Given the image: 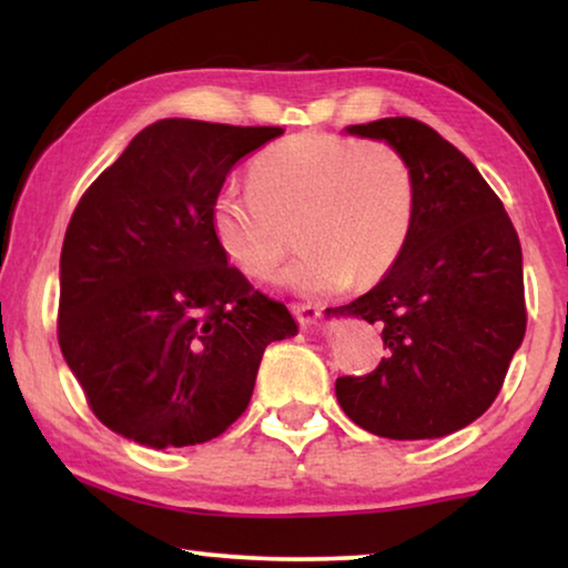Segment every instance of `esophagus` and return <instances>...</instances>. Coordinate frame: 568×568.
Masks as SVG:
<instances>
[{
  "label": "esophagus",
  "instance_id": "obj_1",
  "mask_svg": "<svg viewBox=\"0 0 568 568\" xmlns=\"http://www.w3.org/2000/svg\"><path fill=\"white\" fill-rule=\"evenodd\" d=\"M290 307H292L294 317L300 321V325H313L323 313V307L317 305V302H292Z\"/></svg>",
  "mask_w": 568,
  "mask_h": 568
}]
</instances>
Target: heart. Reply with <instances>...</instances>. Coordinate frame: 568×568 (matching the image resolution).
I'll list each match as a JSON object with an SVG mask.
<instances>
[{"label":"heart","instance_id":"obj_1","mask_svg":"<svg viewBox=\"0 0 568 568\" xmlns=\"http://www.w3.org/2000/svg\"><path fill=\"white\" fill-rule=\"evenodd\" d=\"M251 191L224 189L209 209L212 235L230 266L266 278L302 245L282 284L325 294L375 284L400 258L416 220V173L390 142L300 131L255 154Z\"/></svg>","mask_w":568,"mask_h":568}]
</instances>
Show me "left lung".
I'll use <instances>...</instances> for the list:
<instances>
[{
  "label": "left lung",
  "instance_id": "8db88e82",
  "mask_svg": "<svg viewBox=\"0 0 568 568\" xmlns=\"http://www.w3.org/2000/svg\"><path fill=\"white\" fill-rule=\"evenodd\" d=\"M348 134L398 146L416 173L418 204L383 282L328 310L377 323L387 348L369 375L338 377L336 398L377 437H447L496 400L525 338L517 230L476 165L426 123L395 115Z\"/></svg>",
  "mask_w": 568,
  "mask_h": 568
}]
</instances>
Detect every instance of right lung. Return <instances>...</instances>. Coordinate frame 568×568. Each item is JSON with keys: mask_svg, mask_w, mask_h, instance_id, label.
Returning a JSON list of instances; mask_svg holds the SVG:
<instances>
[{"mask_svg": "<svg viewBox=\"0 0 568 568\" xmlns=\"http://www.w3.org/2000/svg\"><path fill=\"white\" fill-rule=\"evenodd\" d=\"M278 126L162 119L82 193L61 247L59 346L98 422L146 447L220 437L297 323L230 266L209 209Z\"/></svg>", "mask_w": 568, "mask_h": 568, "instance_id": "obj_1", "label": "right lung"}]
</instances>
